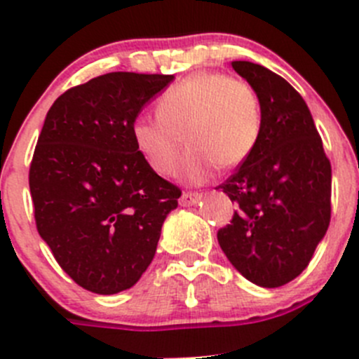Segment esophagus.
Masks as SVG:
<instances>
[{
    "label": "esophagus",
    "mask_w": 359,
    "mask_h": 359,
    "mask_svg": "<svg viewBox=\"0 0 359 359\" xmlns=\"http://www.w3.org/2000/svg\"><path fill=\"white\" fill-rule=\"evenodd\" d=\"M201 200H203V194L200 193H184L182 196H180V205L193 206V205H198Z\"/></svg>",
    "instance_id": "esophagus-1"
}]
</instances>
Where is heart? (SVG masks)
I'll return each mask as SVG.
<instances>
[{"label": "heart", "instance_id": "1", "mask_svg": "<svg viewBox=\"0 0 359 359\" xmlns=\"http://www.w3.org/2000/svg\"><path fill=\"white\" fill-rule=\"evenodd\" d=\"M158 114L132 123L135 147L159 175L179 168L184 140L189 144L180 172L201 182L212 172L236 168L252 156L262 137V107L253 86L224 72L187 76L159 95Z\"/></svg>", "mask_w": 359, "mask_h": 359}]
</instances>
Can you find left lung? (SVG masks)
Wrapping results in <instances>:
<instances>
[{"mask_svg": "<svg viewBox=\"0 0 359 359\" xmlns=\"http://www.w3.org/2000/svg\"><path fill=\"white\" fill-rule=\"evenodd\" d=\"M234 71L257 92L262 137L217 189L238 210L217 240L252 283L278 288L307 267L330 224L332 166L300 93L276 72L247 60Z\"/></svg>", "mask_w": 359, "mask_h": 359, "instance_id": "left-lung-1", "label": "left lung"}]
</instances>
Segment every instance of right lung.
Masks as SVG:
<instances>
[{
    "mask_svg": "<svg viewBox=\"0 0 359 359\" xmlns=\"http://www.w3.org/2000/svg\"><path fill=\"white\" fill-rule=\"evenodd\" d=\"M172 74L109 72L69 88L46 112L29 168L39 236L85 290L133 287L154 259L180 189L135 147L132 123Z\"/></svg>",
    "mask_w": 359,
    "mask_h": 359,
    "instance_id": "obj_1",
    "label": "right lung"
}]
</instances>
